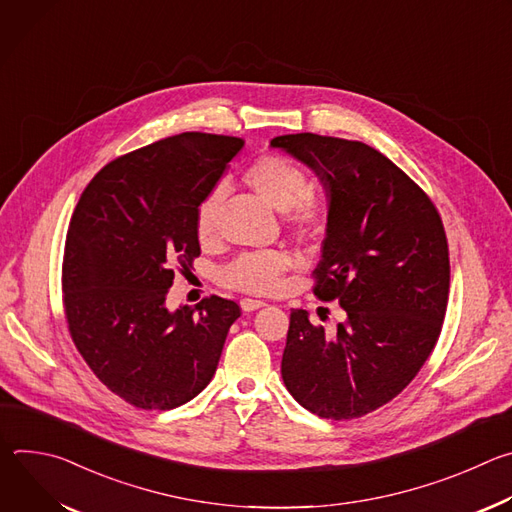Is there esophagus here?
<instances>
[{
  "mask_svg": "<svg viewBox=\"0 0 512 512\" xmlns=\"http://www.w3.org/2000/svg\"><path fill=\"white\" fill-rule=\"evenodd\" d=\"M263 306H265V302H261V300H251V298L241 300L243 312H255V310H259V308H263Z\"/></svg>",
  "mask_w": 512,
  "mask_h": 512,
  "instance_id": "obj_1",
  "label": "esophagus"
}]
</instances>
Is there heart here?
I'll return each instance as SVG.
<instances>
[{
    "mask_svg": "<svg viewBox=\"0 0 512 512\" xmlns=\"http://www.w3.org/2000/svg\"><path fill=\"white\" fill-rule=\"evenodd\" d=\"M243 180L267 204L283 210L285 225L294 231L310 235L326 225L330 216V198L320 190L308 188L306 170L291 158L277 152H265L247 164ZM221 202L223 190L214 188L196 206L194 235L200 245H210L218 235ZM289 265V253L281 249L243 253L221 269V283L245 291V294H275Z\"/></svg>",
    "mask_w": 512,
    "mask_h": 512,
    "instance_id": "obj_1",
    "label": "heart"
}]
</instances>
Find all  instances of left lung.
Masks as SVG:
<instances>
[{"label": "left lung", "mask_w": 512, "mask_h": 512, "mask_svg": "<svg viewBox=\"0 0 512 512\" xmlns=\"http://www.w3.org/2000/svg\"><path fill=\"white\" fill-rule=\"evenodd\" d=\"M308 164L330 198L314 296L338 302L336 336L291 310L281 377L324 419H354L395 399L440 338L450 249L431 198L371 145L316 133L271 139Z\"/></svg>", "instance_id": "1"}]
</instances>
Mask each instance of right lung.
<instances>
[{
  "mask_svg": "<svg viewBox=\"0 0 512 512\" xmlns=\"http://www.w3.org/2000/svg\"><path fill=\"white\" fill-rule=\"evenodd\" d=\"M245 139L180 133L115 158L72 212L62 306L72 342L95 377L137 409H174L212 379L233 300L204 298L196 310L166 308L174 273L200 255L198 202Z\"/></svg>",
  "mask_w": 512,
  "mask_h": 512,
  "instance_id": "1",
  "label": "right lung"
}]
</instances>
